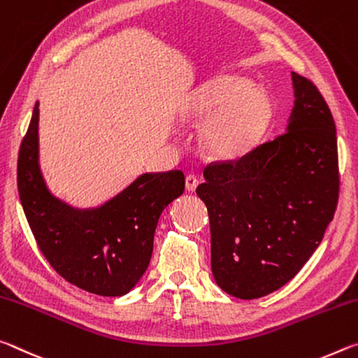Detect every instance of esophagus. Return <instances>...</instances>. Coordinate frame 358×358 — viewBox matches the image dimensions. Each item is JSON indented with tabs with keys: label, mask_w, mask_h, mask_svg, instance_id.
<instances>
[{
	"label": "esophagus",
	"mask_w": 358,
	"mask_h": 358,
	"mask_svg": "<svg viewBox=\"0 0 358 358\" xmlns=\"http://www.w3.org/2000/svg\"><path fill=\"white\" fill-rule=\"evenodd\" d=\"M198 184H200V180H198L196 176L189 174V176H187V178H185V189L189 190V192H195Z\"/></svg>",
	"instance_id": "obj_1"
}]
</instances>
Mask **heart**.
I'll list each match as a JSON object with an SVG mask.
<instances>
[{"label":"heart","instance_id":"1","mask_svg":"<svg viewBox=\"0 0 358 358\" xmlns=\"http://www.w3.org/2000/svg\"><path fill=\"white\" fill-rule=\"evenodd\" d=\"M271 104L262 89L241 76H219L203 87L190 115L208 120L201 133L203 149L220 160L245 154L268 124Z\"/></svg>","mask_w":358,"mask_h":358}]
</instances>
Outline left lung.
<instances>
[{
  "mask_svg": "<svg viewBox=\"0 0 358 358\" xmlns=\"http://www.w3.org/2000/svg\"><path fill=\"white\" fill-rule=\"evenodd\" d=\"M287 131L236 160L213 162L196 195L208 208L210 266L228 295L280 289L317 249L339 198L336 127L311 80L292 73Z\"/></svg>",
  "mask_w": 358,
  "mask_h": 358,
  "instance_id": "8db88e82",
  "label": "left lung"
}]
</instances>
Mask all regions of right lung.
Segmentation results:
<instances>
[{
    "label": "right lung",
    "instance_id": "add662e5",
    "mask_svg": "<svg viewBox=\"0 0 358 358\" xmlns=\"http://www.w3.org/2000/svg\"><path fill=\"white\" fill-rule=\"evenodd\" d=\"M38 122L36 101L20 144L17 189L39 250L69 284L101 296L125 295L149 266L158 217L182 195L184 173H145L101 208L73 209L50 195L41 176Z\"/></svg>",
    "mask_w": 358,
    "mask_h": 358
}]
</instances>
